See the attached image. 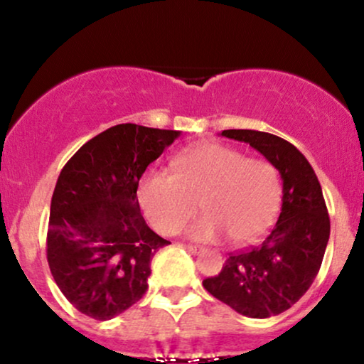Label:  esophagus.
Instances as JSON below:
<instances>
[{
	"label": "esophagus",
	"instance_id": "1",
	"mask_svg": "<svg viewBox=\"0 0 364 364\" xmlns=\"http://www.w3.org/2000/svg\"><path fill=\"white\" fill-rule=\"evenodd\" d=\"M185 248L188 250L190 253H200L202 252V246H196V245H185Z\"/></svg>",
	"mask_w": 364,
	"mask_h": 364
}]
</instances>
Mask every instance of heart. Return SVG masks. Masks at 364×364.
<instances>
[{
    "instance_id": "1",
    "label": "heart",
    "mask_w": 364,
    "mask_h": 364,
    "mask_svg": "<svg viewBox=\"0 0 364 364\" xmlns=\"http://www.w3.org/2000/svg\"><path fill=\"white\" fill-rule=\"evenodd\" d=\"M136 196L144 215L161 235H176L200 202L205 215L188 228L191 240L217 241L225 235L232 245H248L277 217L282 181L267 159L205 141L174 157L171 173L149 169L140 178Z\"/></svg>"
}]
</instances>
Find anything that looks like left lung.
I'll return each mask as SVG.
<instances>
[{
	"label": "left lung",
	"instance_id": "obj_1",
	"mask_svg": "<svg viewBox=\"0 0 364 364\" xmlns=\"http://www.w3.org/2000/svg\"><path fill=\"white\" fill-rule=\"evenodd\" d=\"M270 161L282 178V208L260 245L229 253L223 270L203 287L250 318H269L289 310L310 289L330 236V219L315 171L294 145L255 129H224Z\"/></svg>",
	"mask_w": 364,
	"mask_h": 364
}]
</instances>
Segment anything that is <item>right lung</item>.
<instances>
[{
	"instance_id": "add662e5",
	"label": "right lung",
	"mask_w": 364,
	"mask_h": 364,
	"mask_svg": "<svg viewBox=\"0 0 364 364\" xmlns=\"http://www.w3.org/2000/svg\"><path fill=\"white\" fill-rule=\"evenodd\" d=\"M179 132L124 123L99 133L61 169L51 198L48 263L65 298L111 320L147 291L150 260L171 245L145 223L136 190Z\"/></svg>"
}]
</instances>
